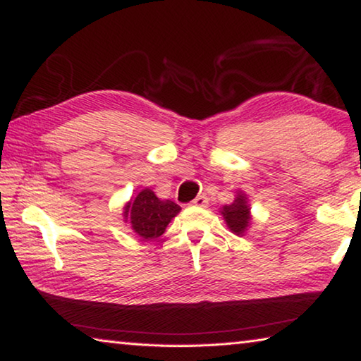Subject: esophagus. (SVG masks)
Returning a JSON list of instances; mask_svg holds the SVG:
<instances>
[{"label": "esophagus", "mask_w": 361, "mask_h": 361, "mask_svg": "<svg viewBox=\"0 0 361 361\" xmlns=\"http://www.w3.org/2000/svg\"><path fill=\"white\" fill-rule=\"evenodd\" d=\"M194 207H207V204H209V199H207V195H197L192 202H191Z\"/></svg>", "instance_id": "1"}]
</instances>
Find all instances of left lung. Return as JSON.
Segmentation results:
<instances>
[{"mask_svg": "<svg viewBox=\"0 0 361 361\" xmlns=\"http://www.w3.org/2000/svg\"><path fill=\"white\" fill-rule=\"evenodd\" d=\"M219 215L223 216L228 229L235 235H245L247 231L252 226V207L248 204V197L243 191L235 192V199L232 204L223 205L219 209Z\"/></svg>", "mask_w": 361, "mask_h": 361, "instance_id": "left-lung-1", "label": "left lung"}]
</instances>
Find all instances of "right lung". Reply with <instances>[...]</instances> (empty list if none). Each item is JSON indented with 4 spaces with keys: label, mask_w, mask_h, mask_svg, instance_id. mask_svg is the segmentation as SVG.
I'll list each match as a JSON object with an SVG mask.
<instances>
[{
    "label": "right lung",
    "mask_w": 361,
    "mask_h": 361,
    "mask_svg": "<svg viewBox=\"0 0 361 361\" xmlns=\"http://www.w3.org/2000/svg\"><path fill=\"white\" fill-rule=\"evenodd\" d=\"M181 207L169 199H159L145 188L122 209V218L142 240H154L166 232L169 223L178 215Z\"/></svg>",
    "instance_id": "right-lung-1"
}]
</instances>
